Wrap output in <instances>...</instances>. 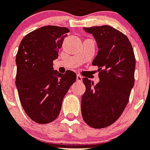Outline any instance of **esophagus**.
<instances>
[{
	"mask_svg": "<svg viewBox=\"0 0 150 150\" xmlns=\"http://www.w3.org/2000/svg\"><path fill=\"white\" fill-rule=\"evenodd\" d=\"M76 80H77V81H79V82H81V81H82V77H81V75H78L77 77H76Z\"/></svg>",
	"mask_w": 150,
	"mask_h": 150,
	"instance_id": "obj_1",
	"label": "esophagus"
}]
</instances>
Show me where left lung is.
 Wrapping results in <instances>:
<instances>
[{
  "instance_id": "left-lung-1",
  "label": "left lung",
  "mask_w": 150,
  "mask_h": 150,
  "mask_svg": "<svg viewBox=\"0 0 150 150\" xmlns=\"http://www.w3.org/2000/svg\"><path fill=\"white\" fill-rule=\"evenodd\" d=\"M92 34L98 52L92 64L98 68L99 82L83 78L86 92L81 98L84 121L95 129L114 123L122 114L135 82L136 58L129 40L109 25L84 28Z\"/></svg>"
}]
</instances>
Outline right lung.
<instances>
[{"instance_id": "1", "label": "right lung", "mask_w": 150, "mask_h": 150, "mask_svg": "<svg viewBox=\"0 0 150 150\" xmlns=\"http://www.w3.org/2000/svg\"><path fill=\"white\" fill-rule=\"evenodd\" d=\"M69 29L47 25L25 35L16 55L15 83L21 104L28 116L39 124L58 118L64 96L75 81L76 74L53 70Z\"/></svg>"}]
</instances>
